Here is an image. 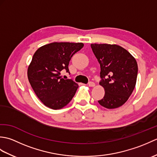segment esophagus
Wrapping results in <instances>:
<instances>
[{
  "instance_id": "obj_1",
  "label": "esophagus",
  "mask_w": 157,
  "mask_h": 157,
  "mask_svg": "<svg viewBox=\"0 0 157 157\" xmlns=\"http://www.w3.org/2000/svg\"><path fill=\"white\" fill-rule=\"evenodd\" d=\"M88 86L90 87H94V86H95V84L93 82H90L88 83Z\"/></svg>"
}]
</instances>
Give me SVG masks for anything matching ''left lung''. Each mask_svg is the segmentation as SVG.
<instances>
[{"mask_svg": "<svg viewBox=\"0 0 157 157\" xmlns=\"http://www.w3.org/2000/svg\"><path fill=\"white\" fill-rule=\"evenodd\" d=\"M92 51L101 66L100 85L105 89V96L98 102L112 109L122 106L135 88L138 64L130 53L117 44H91Z\"/></svg>", "mask_w": 157, "mask_h": 157, "instance_id": "1", "label": "left lung"}]
</instances>
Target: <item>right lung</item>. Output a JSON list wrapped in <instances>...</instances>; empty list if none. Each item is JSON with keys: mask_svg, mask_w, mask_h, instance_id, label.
<instances>
[{"mask_svg": "<svg viewBox=\"0 0 157 157\" xmlns=\"http://www.w3.org/2000/svg\"><path fill=\"white\" fill-rule=\"evenodd\" d=\"M83 46L79 42H52L40 47L33 55L28 69V80L45 106L61 109L74 96L78 84L72 79L61 78V71L69 73L71 58Z\"/></svg>", "mask_w": 157, "mask_h": 157, "instance_id": "1", "label": "right lung"}]
</instances>
